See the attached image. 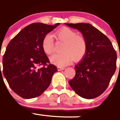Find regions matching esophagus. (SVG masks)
<instances>
[{
	"instance_id": "esophagus-1",
	"label": "esophagus",
	"mask_w": 120,
	"mask_h": 120,
	"mask_svg": "<svg viewBox=\"0 0 120 120\" xmlns=\"http://www.w3.org/2000/svg\"><path fill=\"white\" fill-rule=\"evenodd\" d=\"M57 69H58V70L59 71H62V70H64V68L63 67H57Z\"/></svg>"
}]
</instances>
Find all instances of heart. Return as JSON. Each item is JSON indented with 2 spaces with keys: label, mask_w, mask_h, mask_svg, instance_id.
I'll return each instance as SVG.
<instances>
[{
  "label": "heart",
  "mask_w": 120,
  "mask_h": 120,
  "mask_svg": "<svg viewBox=\"0 0 120 120\" xmlns=\"http://www.w3.org/2000/svg\"><path fill=\"white\" fill-rule=\"evenodd\" d=\"M56 34L64 44L61 49L62 52L55 54L50 57L52 62L59 66H65L70 64L73 59L78 61L85 56L87 45L84 37L76 35L75 32L68 28L59 30ZM53 46L51 36L47 34L43 39V49L46 54H51L53 52Z\"/></svg>",
  "instance_id": "1"
}]
</instances>
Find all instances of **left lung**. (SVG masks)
<instances>
[{
    "label": "left lung",
    "mask_w": 120,
    "mask_h": 120,
    "mask_svg": "<svg viewBox=\"0 0 120 120\" xmlns=\"http://www.w3.org/2000/svg\"><path fill=\"white\" fill-rule=\"evenodd\" d=\"M64 24L79 30L87 45L83 60L75 66V77L69 84L79 96L95 98L106 90L115 73L116 52L109 38L90 24Z\"/></svg>",
    "instance_id": "8db88e82"
}]
</instances>
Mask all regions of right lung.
I'll use <instances>...</instances> for the list:
<instances>
[{"label":"right lung","instance_id":"right-lung-1","mask_svg":"<svg viewBox=\"0 0 120 120\" xmlns=\"http://www.w3.org/2000/svg\"><path fill=\"white\" fill-rule=\"evenodd\" d=\"M59 25L30 24L7 46L3 57V73L11 89L23 98L40 95L49 86L52 77L57 71L55 65H48L49 60L42 48V41ZM40 65L44 66L38 68Z\"/></svg>","mask_w":120,"mask_h":120}]
</instances>
